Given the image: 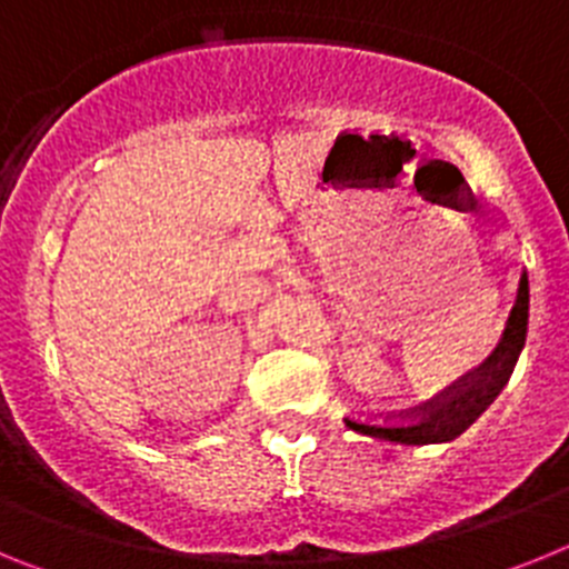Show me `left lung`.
Masks as SVG:
<instances>
[{
	"instance_id": "obj_1",
	"label": "left lung",
	"mask_w": 569,
	"mask_h": 569,
	"mask_svg": "<svg viewBox=\"0 0 569 569\" xmlns=\"http://www.w3.org/2000/svg\"><path fill=\"white\" fill-rule=\"evenodd\" d=\"M527 310H530V288H527V273H521L519 296L507 319L505 336L499 347L492 350L490 359L479 367L481 373L461 385L459 390L447 387L445 399L427 401L421 407L419 419L407 425H393V421H356L347 419L350 430H359L365 436H376L385 441H399V445H436V441H453L461 436L472 421L485 413L487 407L496 401V396L505 390L510 381L512 367L519 361L521 347L527 339Z\"/></svg>"
}]
</instances>
